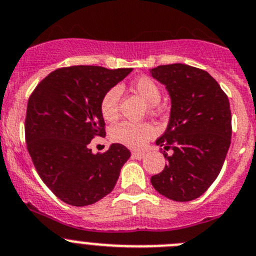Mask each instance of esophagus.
<instances>
[{
    "label": "esophagus",
    "mask_w": 256,
    "mask_h": 256,
    "mask_svg": "<svg viewBox=\"0 0 256 256\" xmlns=\"http://www.w3.org/2000/svg\"><path fill=\"white\" fill-rule=\"evenodd\" d=\"M145 156V152H132V158L135 160H142Z\"/></svg>",
    "instance_id": "34e87169"
}]
</instances>
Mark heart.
Listing matches in <instances>:
<instances>
[{"mask_svg": "<svg viewBox=\"0 0 256 256\" xmlns=\"http://www.w3.org/2000/svg\"><path fill=\"white\" fill-rule=\"evenodd\" d=\"M132 89L149 106H156L160 100V89L154 80L140 76L132 82ZM121 96L120 86H112L100 100V114L107 121H114L118 116V102ZM156 134V128L149 122H120L111 131L112 139L128 148L142 149Z\"/></svg>", "mask_w": 256, "mask_h": 256, "instance_id": "obj_1", "label": "heart"}]
</instances>
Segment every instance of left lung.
I'll list each match as a JSON object with an SVG mask.
<instances>
[{"instance_id": "obj_1", "label": "left lung", "mask_w": 256, "mask_h": 256, "mask_svg": "<svg viewBox=\"0 0 256 256\" xmlns=\"http://www.w3.org/2000/svg\"><path fill=\"white\" fill-rule=\"evenodd\" d=\"M150 75L171 98L167 128L156 142L167 164L150 182L168 199L190 202L208 190L224 163L232 134L228 98L206 71L192 66L162 65Z\"/></svg>"}]
</instances>
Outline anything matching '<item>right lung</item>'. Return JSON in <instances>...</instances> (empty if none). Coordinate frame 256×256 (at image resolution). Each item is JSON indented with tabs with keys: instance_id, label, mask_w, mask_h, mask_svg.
I'll list each match as a JSON object with an SVG mask.
<instances>
[{
	"instance_id": "obj_1",
	"label": "right lung",
	"mask_w": 256,
	"mask_h": 256,
	"mask_svg": "<svg viewBox=\"0 0 256 256\" xmlns=\"http://www.w3.org/2000/svg\"><path fill=\"white\" fill-rule=\"evenodd\" d=\"M132 68L70 66L50 72L29 98L25 139L36 172L58 199L74 206L94 204L114 190L130 158L122 144L103 154L89 149L104 136L100 100Z\"/></svg>"
}]
</instances>
